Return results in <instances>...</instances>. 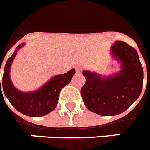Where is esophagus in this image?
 I'll list each match as a JSON object with an SVG mask.
<instances>
[{
  "mask_svg": "<svg viewBox=\"0 0 150 150\" xmlns=\"http://www.w3.org/2000/svg\"><path fill=\"white\" fill-rule=\"evenodd\" d=\"M76 72L77 73L81 72V69H80V68H77V69H76Z\"/></svg>",
  "mask_w": 150,
  "mask_h": 150,
  "instance_id": "obj_1",
  "label": "esophagus"
}]
</instances>
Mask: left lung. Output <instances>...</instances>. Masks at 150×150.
<instances>
[{
  "mask_svg": "<svg viewBox=\"0 0 150 150\" xmlns=\"http://www.w3.org/2000/svg\"><path fill=\"white\" fill-rule=\"evenodd\" d=\"M113 58L121 63L122 70L110 77L83 71L86 83L81 96L86 108L104 116L121 114L139 98L142 89L143 71L136 50L121 41L111 46Z\"/></svg>",
  "mask_w": 150,
  "mask_h": 150,
  "instance_id": "1",
  "label": "left lung"
}]
</instances>
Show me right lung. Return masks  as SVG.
I'll return each instance as SVG.
<instances>
[{"label": "right lung", "mask_w": 150, "mask_h": 150, "mask_svg": "<svg viewBox=\"0 0 150 150\" xmlns=\"http://www.w3.org/2000/svg\"><path fill=\"white\" fill-rule=\"evenodd\" d=\"M24 45V43H21L16 47L14 54L6 62L4 69L2 86H1L0 80V95L3 96V91H1L3 89L11 104L19 112L31 117H40L54 110L58 104L61 90L71 82L75 70L72 69L67 73L55 75L36 91L31 92H21L13 86L11 81L10 69L18 51Z\"/></svg>", "instance_id": "add662e5"}]
</instances>
